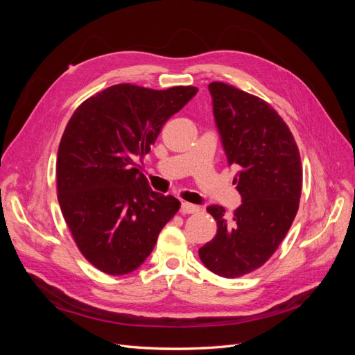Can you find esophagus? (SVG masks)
<instances>
[{"instance_id": "34e87169", "label": "esophagus", "mask_w": 355, "mask_h": 355, "mask_svg": "<svg viewBox=\"0 0 355 355\" xmlns=\"http://www.w3.org/2000/svg\"><path fill=\"white\" fill-rule=\"evenodd\" d=\"M200 211V207L196 206V204H191V202H182L180 206V213L184 214H192V213H197Z\"/></svg>"}]
</instances>
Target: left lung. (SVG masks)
Masks as SVG:
<instances>
[{
    "mask_svg": "<svg viewBox=\"0 0 355 355\" xmlns=\"http://www.w3.org/2000/svg\"><path fill=\"white\" fill-rule=\"evenodd\" d=\"M209 90L243 202L230 223L222 206L207 207L218 231L198 254L211 272L237 278L261 268L284 240L299 209L302 166L292 132L270 103L220 81Z\"/></svg>",
    "mask_w": 355,
    "mask_h": 355,
    "instance_id": "left-lung-1",
    "label": "left lung"
}]
</instances>
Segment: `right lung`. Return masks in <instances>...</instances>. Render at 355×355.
I'll use <instances>...</instances> for the list:
<instances>
[{
    "label": "right lung",
    "mask_w": 355,
    "mask_h": 355,
    "mask_svg": "<svg viewBox=\"0 0 355 355\" xmlns=\"http://www.w3.org/2000/svg\"><path fill=\"white\" fill-rule=\"evenodd\" d=\"M198 89L153 90L116 84L84 101L60 139L56 179L72 239L110 275L137 270L180 202L149 187L135 159L145 157L168 118Z\"/></svg>",
    "instance_id": "add662e5"
}]
</instances>
